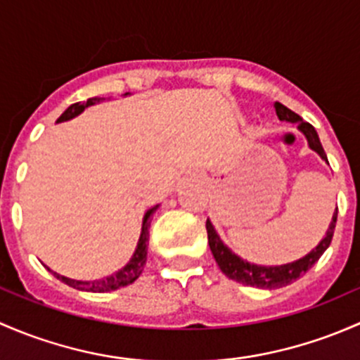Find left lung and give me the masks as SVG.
Returning a JSON list of instances; mask_svg holds the SVG:
<instances>
[{
  "label": "left lung",
  "mask_w": 360,
  "mask_h": 360,
  "mask_svg": "<svg viewBox=\"0 0 360 360\" xmlns=\"http://www.w3.org/2000/svg\"><path fill=\"white\" fill-rule=\"evenodd\" d=\"M274 107H276L277 117H279L281 121H288V123L298 126L300 131L305 135L310 149L321 155L322 161L328 162V155H326L324 149H322L316 128L310 123H305L298 114L292 112L291 109H288L283 103L276 102ZM336 217H338V207H336V211L333 213L331 224H329L326 236L322 237L321 243L303 258L291 263H284V265H257V263L243 260L239 255H236L234 251L220 239V236L214 231L210 218H207L206 221L207 243H210V250L211 253H213L218 266H220V270L229 277V279L244 284V286L260 288V290H277V288H284L288 286V284L295 283L296 279H300V277H302L303 274H307V270L312 269L314 263L322 257V253H324L329 248V244H331L333 234H335Z\"/></svg>",
  "instance_id": "left-lung-1"
}]
</instances>
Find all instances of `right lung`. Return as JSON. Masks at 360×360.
I'll return each mask as SVG.
<instances>
[{
    "label": "right lung",
    "mask_w": 360,
    "mask_h": 360,
    "mask_svg": "<svg viewBox=\"0 0 360 360\" xmlns=\"http://www.w3.org/2000/svg\"><path fill=\"white\" fill-rule=\"evenodd\" d=\"M124 95H129V94H124ZM103 98L100 97H94V98H88L86 103H72V105H69L68 109L62 112V116L58 117L57 123H64V121H69V120H74L76 116H79L81 112H83L86 107L90 105H95V103H100ZM159 205H155L150 207V210L146 211V214H143V220H142V232H140V237H139V243H136V248H135V253H133V257L129 258V262L126 263L123 269H120L117 272L110 274V276L103 277V279H95V281H77V279H70V277H65V276H60V274L53 272L51 269H46L50 270L51 274H53L55 277H57L58 281H62V283H65L68 286L74 288V290H79V291H88V292H107V291H116L120 290V288H124L128 286V284L135 283L136 279L140 277V274H142L143 270V265H146L147 262V244H149V229H150V218H153V214L155 213V210H158Z\"/></svg>",
    "instance_id": "obj_1"
}]
</instances>
